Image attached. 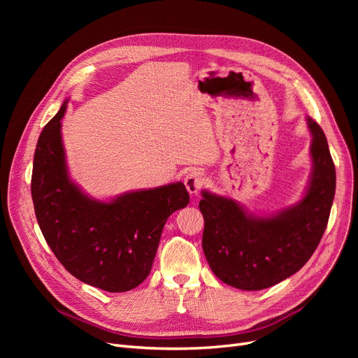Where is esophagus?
<instances>
[{
    "mask_svg": "<svg viewBox=\"0 0 358 358\" xmlns=\"http://www.w3.org/2000/svg\"><path fill=\"white\" fill-rule=\"evenodd\" d=\"M203 182H204V176H203V173L197 171V169H194V171H190L184 178V184H185L187 190H189L190 194L199 193Z\"/></svg>",
    "mask_w": 358,
    "mask_h": 358,
    "instance_id": "obj_1",
    "label": "esophagus"
}]
</instances>
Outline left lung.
<instances>
[{
  "instance_id": "obj_1",
  "label": "left lung",
  "mask_w": 358,
  "mask_h": 358,
  "mask_svg": "<svg viewBox=\"0 0 358 358\" xmlns=\"http://www.w3.org/2000/svg\"><path fill=\"white\" fill-rule=\"evenodd\" d=\"M312 173L303 197L273 215L250 213L234 199L203 190V252L215 275L241 290H262L302 268L327 229L335 165L324 130L310 117Z\"/></svg>"
}]
</instances>
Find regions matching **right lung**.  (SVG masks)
Segmentation results:
<instances>
[{
    "label": "right lung",
    "instance_id": "obj_1",
    "mask_svg": "<svg viewBox=\"0 0 358 358\" xmlns=\"http://www.w3.org/2000/svg\"><path fill=\"white\" fill-rule=\"evenodd\" d=\"M64 101L37 141L31 199L48 245L84 283L106 292L139 286L152 268L166 219L190 201L182 182L120 194L101 201L68 174L61 120Z\"/></svg>",
    "mask_w": 358,
    "mask_h": 358
}]
</instances>
